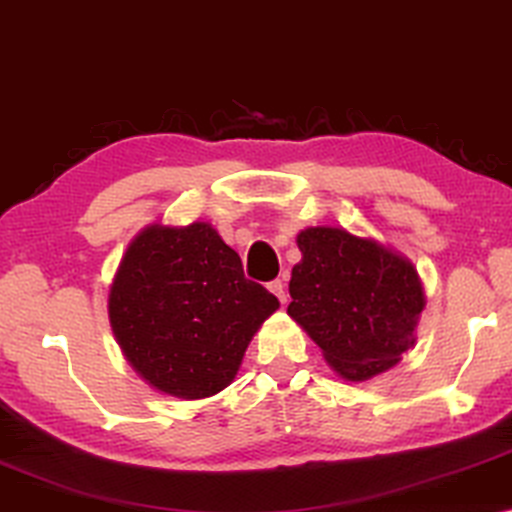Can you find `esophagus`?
Masks as SVG:
<instances>
[{"label": "esophagus", "instance_id": "1", "mask_svg": "<svg viewBox=\"0 0 512 512\" xmlns=\"http://www.w3.org/2000/svg\"><path fill=\"white\" fill-rule=\"evenodd\" d=\"M268 291L275 293V296L279 298V303H286V289H284V282L282 279H272V282L268 284Z\"/></svg>", "mask_w": 512, "mask_h": 512}]
</instances>
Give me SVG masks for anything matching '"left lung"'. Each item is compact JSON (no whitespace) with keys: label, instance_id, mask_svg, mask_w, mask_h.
Segmentation results:
<instances>
[{"label":"left lung","instance_id":"8db88e82","mask_svg":"<svg viewBox=\"0 0 512 512\" xmlns=\"http://www.w3.org/2000/svg\"><path fill=\"white\" fill-rule=\"evenodd\" d=\"M291 270L289 314L349 382L396 366L415 345L424 291L410 261L342 228H307Z\"/></svg>","mask_w":512,"mask_h":512}]
</instances>
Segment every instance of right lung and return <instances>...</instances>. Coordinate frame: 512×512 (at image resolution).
Here are the masks:
<instances>
[{"label": "right lung", "mask_w": 512, "mask_h": 512, "mask_svg": "<svg viewBox=\"0 0 512 512\" xmlns=\"http://www.w3.org/2000/svg\"><path fill=\"white\" fill-rule=\"evenodd\" d=\"M279 300L244 277L209 223L149 226L130 242L109 293V321L130 366L177 398L226 389Z\"/></svg>", "instance_id": "1"}]
</instances>
